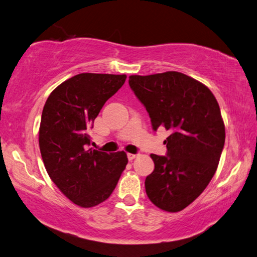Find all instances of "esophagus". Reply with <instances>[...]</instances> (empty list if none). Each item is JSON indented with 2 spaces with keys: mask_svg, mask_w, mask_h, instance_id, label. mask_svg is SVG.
<instances>
[{
  "mask_svg": "<svg viewBox=\"0 0 257 257\" xmlns=\"http://www.w3.org/2000/svg\"><path fill=\"white\" fill-rule=\"evenodd\" d=\"M127 156H128V160H129V161H133L134 159H136V158H137V154L128 153V154H127Z\"/></svg>",
  "mask_w": 257,
  "mask_h": 257,
  "instance_id": "1",
  "label": "esophagus"
}]
</instances>
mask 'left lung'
<instances>
[{
    "label": "left lung",
    "instance_id": "obj_1",
    "mask_svg": "<svg viewBox=\"0 0 257 257\" xmlns=\"http://www.w3.org/2000/svg\"><path fill=\"white\" fill-rule=\"evenodd\" d=\"M129 86L153 129L171 133L167 156L151 154L155 168L146 177V194L161 210L179 212L203 193L217 169L225 139L220 106L205 85L178 71L130 76Z\"/></svg>",
    "mask_w": 257,
    "mask_h": 257
}]
</instances>
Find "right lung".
<instances>
[{
	"instance_id": "1",
	"label": "right lung",
	"mask_w": 257,
	"mask_h": 257,
	"mask_svg": "<svg viewBox=\"0 0 257 257\" xmlns=\"http://www.w3.org/2000/svg\"><path fill=\"white\" fill-rule=\"evenodd\" d=\"M125 78L79 73L56 87L43 108L38 137L43 162L61 193L80 207L106 201L128 163L123 151L88 149L90 125Z\"/></svg>"
}]
</instances>
